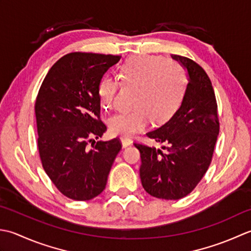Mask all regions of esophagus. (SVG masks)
I'll return each mask as SVG.
<instances>
[{
  "label": "esophagus",
  "instance_id": "obj_1",
  "mask_svg": "<svg viewBox=\"0 0 251 251\" xmlns=\"http://www.w3.org/2000/svg\"><path fill=\"white\" fill-rule=\"evenodd\" d=\"M121 143H122V146L127 147V146H130L132 144V141L131 140H127V139H122Z\"/></svg>",
  "mask_w": 251,
  "mask_h": 251
}]
</instances>
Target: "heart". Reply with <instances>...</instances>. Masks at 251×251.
I'll return each mask as SVG.
<instances>
[{"mask_svg":"<svg viewBox=\"0 0 251 251\" xmlns=\"http://www.w3.org/2000/svg\"><path fill=\"white\" fill-rule=\"evenodd\" d=\"M119 79L122 85L136 86V108L118 112L109 119L110 132L122 137L144 130L151 118L158 124L170 119L180 108L188 86L187 71L181 64L155 55L127 58L119 67ZM118 88L114 76H101L96 89L101 107H114Z\"/></svg>","mask_w":251,"mask_h":251,"instance_id":"1","label":"heart"}]
</instances>
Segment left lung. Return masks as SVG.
Returning a JSON list of instances; mask_svg holds the SVG:
<instances>
[{"label": "left lung", "instance_id": "1", "mask_svg": "<svg viewBox=\"0 0 251 251\" xmlns=\"http://www.w3.org/2000/svg\"><path fill=\"white\" fill-rule=\"evenodd\" d=\"M188 71L182 105L160 127L147 132L166 151L134 143L140 151V176L144 190L156 198L176 201L187 196L210 166L220 131L218 104L206 71L193 59L171 55Z\"/></svg>", "mask_w": 251, "mask_h": 251}]
</instances>
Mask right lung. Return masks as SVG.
<instances>
[{
    "label": "right lung",
    "mask_w": 251,
    "mask_h": 251,
    "mask_svg": "<svg viewBox=\"0 0 251 251\" xmlns=\"http://www.w3.org/2000/svg\"><path fill=\"white\" fill-rule=\"evenodd\" d=\"M120 56L75 52L49 70L35 99L38 150L56 188L84 201L105 190L121 142L95 141L106 132L100 120L97 83Z\"/></svg>",
    "instance_id": "right-lung-1"
}]
</instances>
